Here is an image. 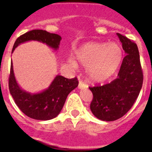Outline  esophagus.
I'll return each instance as SVG.
<instances>
[{
    "instance_id": "esophagus-1",
    "label": "esophagus",
    "mask_w": 152,
    "mask_h": 152,
    "mask_svg": "<svg viewBox=\"0 0 152 152\" xmlns=\"http://www.w3.org/2000/svg\"><path fill=\"white\" fill-rule=\"evenodd\" d=\"M87 86L85 85V83H84L82 81H79V86H78V87H79V89H83V88H86Z\"/></svg>"
}]
</instances>
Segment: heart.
<instances>
[{"mask_svg": "<svg viewBox=\"0 0 152 152\" xmlns=\"http://www.w3.org/2000/svg\"><path fill=\"white\" fill-rule=\"evenodd\" d=\"M78 62L87 67L89 79L93 82H104L113 76L123 61L124 53L117 42H88L75 51ZM70 65L77 66L73 59L69 60Z\"/></svg>", "mask_w": 152, "mask_h": 152, "instance_id": "b5f03b06", "label": "heart"}]
</instances>
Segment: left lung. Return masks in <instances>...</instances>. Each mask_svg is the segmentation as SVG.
I'll use <instances>...</instances> for the list:
<instances>
[{"label":"left lung","mask_w":152,"mask_h":152,"mask_svg":"<svg viewBox=\"0 0 152 152\" xmlns=\"http://www.w3.org/2000/svg\"><path fill=\"white\" fill-rule=\"evenodd\" d=\"M117 35L126 53L118 77L104 85L89 87L93 95L91 112L104 121L118 120L132 108L143 80L137 45L121 34Z\"/></svg>","instance_id":"1"}]
</instances>
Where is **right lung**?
<instances>
[{
	"label": "right lung",
	"mask_w": 152,
	"mask_h": 152,
	"mask_svg": "<svg viewBox=\"0 0 152 152\" xmlns=\"http://www.w3.org/2000/svg\"><path fill=\"white\" fill-rule=\"evenodd\" d=\"M62 39L59 35L49 33L44 30H32L20 36L15 41L12 53L20 44L28 41H38L46 44L56 50ZM77 78L66 79L57 75L50 86L40 93H31L23 90L17 82L11 62L9 88L20 110L28 117L35 120L48 121L56 118L62 110L69 93L76 88Z\"/></svg>",
	"instance_id": "add662e5"
}]
</instances>
